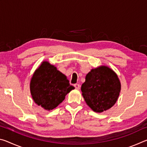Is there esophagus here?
I'll list each match as a JSON object with an SVG mask.
<instances>
[{"mask_svg": "<svg viewBox=\"0 0 147 147\" xmlns=\"http://www.w3.org/2000/svg\"><path fill=\"white\" fill-rule=\"evenodd\" d=\"M74 88H75V89H79L80 88V86L78 84H74Z\"/></svg>", "mask_w": 147, "mask_h": 147, "instance_id": "esophagus-1", "label": "esophagus"}]
</instances>
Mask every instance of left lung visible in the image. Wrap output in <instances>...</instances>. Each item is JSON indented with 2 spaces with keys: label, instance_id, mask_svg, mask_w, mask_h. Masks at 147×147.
<instances>
[{
  "label": "left lung",
  "instance_id": "obj_1",
  "mask_svg": "<svg viewBox=\"0 0 147 147\" xmlns=\"http://www.w3.org/2000/svg\"><path fill=\"white\" fill-rule=\"evenodd\" d=\"M81 91L87 104L94 111L102 112L117 100L121 84L117 74L108 67L102 66L89 72Z\"/></svg>",
  "mask_w": 147,
  "mask_h": 147
}]
</instances>
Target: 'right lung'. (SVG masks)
Returning <instances> with one entry per match:
<instances>
[{
    "label": "right lung",
    "mask_w": 147,
    "mask_h": 147,
    "mask_svg": "<svg viewBox=\"0 0 147 147\" xmlns=\"http://www.w3.org/2000/svg\"><path fill=\"white\" fill-rule=\"evenodd\" d=\"M73 89L67 77L47 61L37 69L30 82L34 102L47 110L56 108Z\"/></svg>",
    "instance_id": "right-lung-1"
}]
</instances>
